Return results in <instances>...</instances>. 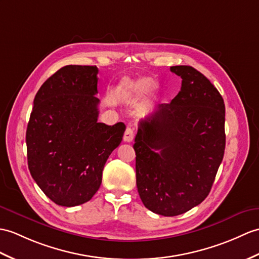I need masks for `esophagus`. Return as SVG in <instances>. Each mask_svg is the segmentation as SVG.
Segmentation results:
<instances>
[{"label":"esophagus","instance_id":"esophagus-1","mask_svg":"<svg viewBox=\"0 0 259 259\" xmlns=\"http://www.w3.org/2000/svg\"><path fill=\"white\" fill-rule=\"evenodd\" d=\"M135 138V130L128 127L127 129H125L124 131V136H123V141L124 142H131L132 140H134Z\"/></svg>","mask_w":259,"mask_h":259}]
</instances>
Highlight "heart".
Instances as JSON below:
<instances>
[{
  "label": "heart",
  "mask_w": 259,
  "mask_h": 259,
  "mask_svg": "<svg viewBox=\"0 0 259 259\" xmlns=\"http://www.w3.org/2000/svg\"><path fill=\"white\" fill-rule=\"evenodd\" d=\"M154 88L153 80L149 78L140 79H125L117 88V97L124 101H132L141 98Z\"/></svg>",
  "instance_id": "obj_1"
}]
</instances>
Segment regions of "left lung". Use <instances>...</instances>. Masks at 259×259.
Returning <instances> with one entry per match:
<instances>
[{
	"label": "left lung",
	"mask_w": 259,
	"mask_h": 259,
	"mask_svg": "<svg viewBox=\"0 0 259 259\" xmlns=\"http://www.w3.org/2000/svg\"><path fill=\"white\" fill-rule=\"evenodd\" d=\"M170 69L182 78L181 90L141 120L134 144L141 201L163 216L183 214L205 200L225 150L219 90L191 66Z\"/></svg>",
	"instance_id": "left-lung-1"
}]
</instances>
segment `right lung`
Listing matches in <instances>:
<instances>
[{
    "mask_svg": "<svg viewBox=\"0 0 259 259\" xmlns=\"http://www.w3.org/2000/svg\"><path fill=\"white\" fill-rule=\"evenodd\" d=\"M98 68L67 65L41 85L26 130L27 163L47 197L66 207L98 191L107 159L125 125L98 122Z\"/></svg>",
    "mask_w": 259,
    "mask_h": 259,
    "instance_id": "obj_1",
    "label": "right lung"
}]
</instances>
